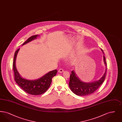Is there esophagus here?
<instances>
[{"label": "esophagus", "instance_id": "1", "mask_svg": "<svg viewBox=\"0 0 122 122\" xmlns=\"http://www.w3.org/2000/svg\"><path fill=\"white\" fill-rule=\"evenodd\" d=\"M64 71V70L63 69H60L58 70V72L59 73H63Z\"/></svg>", "mask_w": 122, "mask_h": 122}]
</instances>
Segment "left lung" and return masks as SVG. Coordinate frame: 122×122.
I'll use <instances>...</instances> for the list:
<instances>
[{
    "instance_id": "obj_1",
    "label": "left lung",
    "mask_w": 122,
    "mask_h": 122,
    "mask_svg": "<svg viewBox=\"0 0 122 122\" xmlns=\"http://www.w3.org/2000/svg\"><path fill=\"white\" fill-rule=\"evenodd\" d=\"M103 53V51L101 49ZM103 59L106 66V71L104 75L98 81L92 83H85L81 81L76 76L75 72L73 70L70 76L69 86L72 92L76 95L79 96H85L94 92L102 83L104 81L106 72L107 70V64L106 61V58L103 55Z\"/></svg>"
}]
</instances>
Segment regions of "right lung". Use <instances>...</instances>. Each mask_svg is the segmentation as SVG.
Listing matches in <instances>:
<instances>
[{
	"label": "right lung",
	"instance_id": "right-lung-1",
	"mask_svg": "<svg viewBox=\"0 0 122 122\" xmlns=\"http://www.w3.org/2000/svg\"><path fill=\"white\" fill-rule=\"evenodd\" d=\"M38 36H39L36 35L30 36L25 42H24L22 45L32 41ZM19 49H18L15 53L13 63V68L14 72V78L15 81L24 91L29 94L32 95H39L42 94L45 92L50 87L52 82V78L56 76L58 70H55L51 71L41 77V78L36 80L30 81L24 79L19 75L15 67V60Z\"/></svg>",
	"mask_w": 122,
	"mask_h": 122
}]
</instances>
